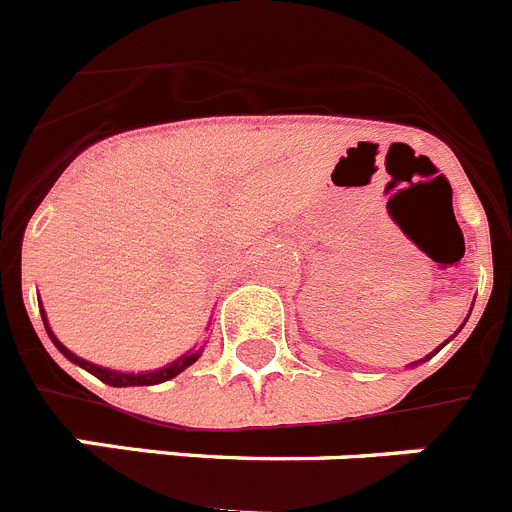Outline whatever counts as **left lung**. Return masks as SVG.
<instances>
[{
  "instance_id": "1",
  "label": "left lung",
  "mask_w": 512,
  "mask_h": 512,
  "mask_svg": "<svg viewBox=\"0 0 512 512\" xmlns=\"http://www.w3.org/2000/svg\"><path fill=\"white\" fill-rule=\"evenodd\" d=\"M467 319H469V316H467ZM464 324H467V321H464ZM464 324H462V326H464ZM462 326H459V329H462ZM459 329H457V331H459ZM446 342H449V339H446ZM446 342H444V344H446ZM444 344H441V347H444ZM441 347H439V349H441ZM439 349H434V352H431V354H436V352H439ZM431 354H428V357H423V359H418V362H426V359H431ZM418 362H411V367L418 365Z\"/></svg>"
}]
</instances>
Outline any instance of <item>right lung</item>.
Returning <instances> with one entry per match:
<instances>
[{
  "mask_svg": "<svg viewBox=\"0 0 512 512\" xmlns=\"http://www.w3.org/2000/svg\"><path fill=\"white\" fill-rule=\"evenodd\" d=\"M40 303V301H38ZM40 316H43V324H45V331H48L50 342L55 344V349L63 354V357L68 359V362H73V365L84 367L86 372H91L94 377H99L101 382H107V385H112V388H132V385H158V382H165V380H173L176 375H181L186 367H191L196 359L201 357V352H204V347L199 349H188L186 354H181L178 359H173L170 365L160 367V370H147V372H119V370H109V367H99L94 365V362H89V359L78 357V354H73L71 349L63 347L61 342H58V336L53 334V329H50L48 324V313L40 308Z\"/></svg>",
  "mask_w": 512,
  "mask_h": 512,
  "instance_id": "1",
  "label": "right lung"
}]
</instances>
